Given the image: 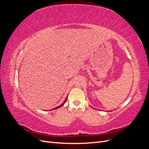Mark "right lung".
Returning a JSON list of instances; mask_svg holds the SVG:
<instances>
[{"instance_id":"obj_1","label":"right lung","mask_w":149,"mask_h":149,"mask_svg":"<svg viewBox=\"0 0 149 149\" xmlns=\"http://www.w3.org/2000/svg\"><path fill=\"white\" fill-rule=\"evenodd\" d=\"M67 97L66 98V100H65V101H64V102H63V104H61V106H58V107H55V108H54V109H58V108H60V107H61L62 106H63V104H64L65 103V102H66V100H67Z\"/></svg>"}]
</instances>
